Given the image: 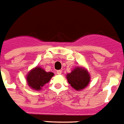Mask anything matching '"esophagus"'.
<instances>
[{"label":"esophagus","instance_id":"34e87169","mask_svg":"<svg viewBox=\"0 0 124 124\" xmlns=\"http://www.w3.org/2000/svg\"><path fill=\"white\" fill-rule=\"evenodd\" d=\"M62 70H58V71H57V74H62Z\"/></svg>","mask_w":124,"mask_h":124}]
</instances>
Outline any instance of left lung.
Here are the masks:
<instances>
[{
	"instance_id": "8db88e82",
	"label": "left lung",
	"mask_w": 124,
	"mask_h": 124,
	"mask_svg": "<svg viewBox=\"0 0 124 124\" xmlns=\"http://www.w3.org/2000/svg\"><path fill=\"white\" fill-rule=\"evenodd\" d=\"M68 83L76 90H83L88 86L90 76L86 69L81 67H76L66 76Z\"/></svg>"
}]
</instances>
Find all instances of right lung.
I'll list each match as a JSON object with an SVG mask.
<instances>
[{"mask_svg":"<svg viewBox=\"0 0 124 124\" xmlns=\"http://www.w3.org/2000/svg\"><path fill=\"white\" fill-rule=\"evenodd\" d=\"M54 76L52 72H46L41 67H36L27 75V84L34 90H41L45 84L49 82Z\"/></svg>","mask_w":124,"mask_h":124,"instance_id":"obj_1","label":"right lung"}]
</instances>
